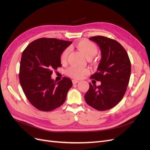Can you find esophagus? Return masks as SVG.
<instances>
[{
  "mask_svg": "<svg viewBox=\"0 0 150 150\" xmlns=\"http://www.w3.org/2000/svg\"><path fill=\"white\" fill-rule=\"evenodd\" d=\"M72 81V83H73V84H76V83H78L79 82L78 80H75V79H73Z\"/></svg>",
  "mask_w": 150,
  "mask_h": 150,
  "instance_id": "34e87169",
  "label": "esophagus"
}]
</instances>
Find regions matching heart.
Instances as JSON below:
<instances>
[{"instance_id": "obj_1", "label": "heart", "mask_w": 150, "mask_h": 150, "mask_svg": "<svg viewBox=\"0 0 150 150\" xmlns=\"http://www.w3.org/2000/svg\"><path fill=\"white\" fill-rule=\"evenodd\" d=\"M76 48L82 52L88 59H91L97 54L98 49L96 45L91 41L87 40H80L76 45ZM69 53V49L67 48L63 51L61 54L60 61L62 64L67 62V57ZM89 73L88 69H81L76 66H71L66 70V74L74 79H81Z\"/></svg>"}]
</instances>
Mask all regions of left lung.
Returning a JSON list of instances; mask_svg holds the SVG:
<instances>
[{
	"label": "left lung",
	"mask_w": 150,
	"mask_h": 150,
	"mask_svg": "<svg viewBox=\"0 0 150 150\" xmlns=\"http://www.w3.org/2000/svg\"><path fill=\"white\" fill-rule=\"evenodd\" d=\"M89 39L96 42L101 51L98 71L91 78L101 81V84L96 86L89 83L84 99L95 110H108L121 101L126 91L131 75V62L125 48L116 40L101 35Z\"/></svg>",
	"instance_id": "1"
}]
</instances>
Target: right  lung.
Masks as SVG:
<instances>
[{"label": "right lung", "instance_id": "1", "mask_svg": "<svg viewBox=\"0 0 150 150\" xmlns=\"http://www.w3.org/2000/svg\"><path fill=\"white\" fill-rule=\"evenodd\" d=\"M72 42L55 38H40L30 42L22 54L19 82L27 99L36 109L51 111L64 103L72 81L64 77L56 83L53 70L61 67L62 52Z\"/></svg>", "mask_w": 150, "mask_h": 150}]
</instances>
